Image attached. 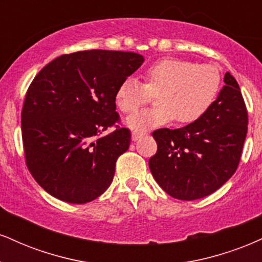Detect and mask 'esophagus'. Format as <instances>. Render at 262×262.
<instances>
[{"instance_id":"34e87169","label":"esophagus","mask_w":262,"mask_h":262,"mask_svg":"<svg viewBox=\"0 0 262 262\" xmlns=\"http://www.w3.org/2000/svg\"><path fill=\"white\" fill-rule=\"evenodd\" d=\"M143 135H145V132H133V133H132V141H137L138 139H140Z\"/></svg>"}]
</instances>
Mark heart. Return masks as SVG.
Returning a JSON list of instances; mask_svg holds the SVG:
<instances>
[{"label": "heart", "instance_id": "b5f03b06", "mask_svg": "<svg viewBox=\"0 0 262 262\" xmlns=\"http://www.w3.org/2000/svg\"><path fill=\"white\" fill-rule=\"evenodd\" d=\"M144 84L127 78L116 90V103L123 113H134L157 94L156 107L144 110L125 121L132 130L146 132L168 124L198 122L215 102L221 77L215 66L198 64L182 58H162L145 69Z\"/></svg>", "mask_w": 262, "mask_h": 262}]
</instances>
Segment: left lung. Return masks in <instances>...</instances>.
Listing matches in <instances>:
<instances>
[{"label": "left lung", "instance_id": "left-lung-1", "mask_svg": "<svg viewBox=\"0 0 262 262\" xmlns=\"http://www.w3.org/2000/svg\"><path fill=\"white\" fill-rule=\"evenodd\" d=\"M248 132V112L241 88L231 73L225 86L198 122L152 133L157 152L150 171L167 194L196 200L212 194L234 174Z\"/></svg>", "mask_w": 262, "mask_h": 262}]
</instances>
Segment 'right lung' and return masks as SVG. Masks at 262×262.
<instances>
[{
  "mask_svg": "<svg viewBox=\"0 0 262 262\" xmlns=\"http://www.w3.org/2000/svg\"><path fill=\"white\" fill-rule=\"evenodd\" d=\"M143 62L134 52L79 51L55 58L31 81L21 110L25 162L50 195L85 204L111 185L130 144L129 129L116 125V90Z\"/></svg>",
  "mask_w": 262,
  "mask_h": 262,
  "instance_id": "right-lung-1",
  "label": "right lung"
}]
</instances>
